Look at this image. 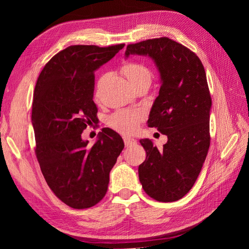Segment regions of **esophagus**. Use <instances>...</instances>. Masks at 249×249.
Wrapping results in <instances>:
<instances>
[{"label": "esophagus", "instance_id": "1", "mask_svg": "<svg viewBox=\"0 0 249 249\" xmlns=\"http://www.w3.org/2000/svg\"><path fill=\"white\" fill-rule=\"evenodd\" d=\"M124 141L125 146H132V145L136 144V143H137L136 139H134V138L129 137V136H124Z\"/></svg>", "mask_w": 249, "mask_h": 249}]
</instances>
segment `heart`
Masks as SVG:
<instances>
[{
  "label": "heart",
  "instance_id": "1",
  "mask_svg": "<svg viewBox=\"0 0 249 249\" xmlns=\"http://www.w3.org/2000/svg\"><path fill=\"white\" fill-rule=\"evenodd\" d=\"M122 71L129 80L132 87L142 84L149 86L152 83V73L145 65L139 62H124L122 66ZM141 119L142 115L138 111L119 110L109 116L108 124L119 133L129 134L137 129Z\"/></svg>",
  "mask_w": 249,
  "mask_h": 249
}]
</instances>
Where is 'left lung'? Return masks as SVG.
<instances>
[{"label":"left lung","mask_w":249,"mask_h":249,"mask_svg":"<svg viewBox=\"0 0 249 249\" xmlns=\"http://www.w3.org/2000/svg\"><path fill=\"white\" fill-rule=\"evenodd\" d=\"M130 55L148 56L158 67L161 87L147 124L168 138L161 150L152 140H140L146 152L140 183L152 198L176 201L193 187L210 147L212 99L206 71L195 53L167 37L129 44Z\"/></svg>","instance_id":"obj_1"}]
</instances>
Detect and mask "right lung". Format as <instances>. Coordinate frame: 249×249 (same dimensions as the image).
Instances as JSON below:
<instances>
[{
    "label": "right lung",
    "mask_w": 249,
    "mask_h": 249,
    "mask_svg": "<svg viewBox=\"0 0 249 249\" xmlns=\"http://www.w3.org/2000/svg\"><path fill=\"white\" fill-rule=\"evenodd\" d=\"M124 47L71 46L53 57L37 79L32 106L35 154L51 190L73 209L93 207L103 199L109 173L124 147L119 134L109 127L93 145L81 137L96 122L94 71Z\"/></svg>",
    "instance_id": "obj_1"
}]
</instances>
